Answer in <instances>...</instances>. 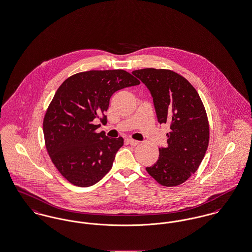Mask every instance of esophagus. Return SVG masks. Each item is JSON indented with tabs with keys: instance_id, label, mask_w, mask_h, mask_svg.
Masks as SVG:
<instances>
[{
	"instance_id": "obj_1",
	"label": "esophagus",
	"mask_w": 252,
	"mask_h": 252,
	"mask_svg": "<svg viewBox=\"0 0 252 252\" xmlns=\"http://www.w3.org/2000/svg\"><path fill=\"white\" fill-rule=\"evenodd\" d=\"M126 141H127V143H128V144H131L133 146L138 145V144H140V142H139V141H136V140H133V139H127Z\"/></svg>"
}]
</instances>
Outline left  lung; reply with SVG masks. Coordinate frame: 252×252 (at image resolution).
Masks as SVG:
<instances>
[{
  "mask_svg": "<svg viewBox=\"0 0 252 252\" xmlns=\"http://www.w3.org/2000/svg\"><path fill=\"white\" fill-rule=\"evenodd\" d=\"M132 73L151 93L159 124H170L167 146L147 173L162 186H178L198 169L210 140L203 103L192 84L177 72L146 68Z\"/></svg>",
  "mask_w": 252,
  "mask_h": 252,
  "instance_id": "left-lung-1",
  "label": "left lung"
}]
</instances>
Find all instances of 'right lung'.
<instances>
[{
    "mask_svg": "<svg viewBox=\"0 0 252 252\" xmlns=\"http://www.w3.org/2000/svg\"><path fill=\"white\" fill-rule=\"evenodd\" d=\"M139 84L129 72L105 70L78 72L60 85L44 115L43 134L54 165L70 183L92 186L111 169L124 139L97 133L94 120L103 116L107 124L111 95Z\"/></svg>",
    "mask_w": 252,
    "mask_h": 252,
    "instance_id": "obj_1",
    "label": "right lung"
}]
</instances>
